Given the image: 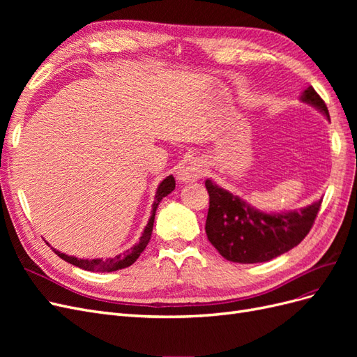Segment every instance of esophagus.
<instances>
[{"mask_svg": "<svg viewBox=\"0 0 357 357\" xmlns=\"http://www.w3.org/2000/svg\"><path fill=\"white\" fill-rule=\"evenodd\" d=\"M205 172V164L202 159L192 158L181 164L178 169V180L181 181H197L199 180Z\"/></svg>", "mask_w": 357, "mask_h": 357, "instance_id": "1", "label": "esophagus"}]
</instances>
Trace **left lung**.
<instances>
[{
  "mask_svg": "<svg viewBox=\"0 0 357 357\" xmlns=\"http://www.w3.org/2000/svg\"><path fill=\"white\" fill-rule=\"evenodd\" d=\"M302 101L312 104L329 119L328 107L312 86L302 93ZM210 207L205 232L226 261L236 264H257L289 252L311 231L321 201L301 211L266 214L247 205L228 190L205 181Z\"/></svg>",
  "mask_w": 357,
  "mask_h": 357,
  "instance_id": "8db88e82",
  "label": "left lung"
}]
</instances>
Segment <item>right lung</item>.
<instances>
[{"instance_id":"add662e5","label":"right lung","mask_w":357,"mask_h":357,"mask_svg":"<svg viewBox=\"0 0 357 357\" xmlns=\"http://www.w3.org/2000/svg\"><path fill=\"white\" fill-rule=\"evenodd\" d=\"M176 188V180L172 176H168L164 181L160 183L158 190H156V197H155V204H153V210H152V215H150V220L146 226V229L142 235V238H139V243L137 245H134L131 250H128L123 255H119L114 257H109V259H79V257H73L68 255H63L58 250L53 248V252H55L61 259L63 261L79 266L84 271H96V273H112V271H117V269H122L126 268L129 265H132L138 256L143 253L144 248L147 247L149 241H150V236H152V231H153V222H155V214H156V208L159 202L162 201V198L167 197L168 193H171Z\"/></svg>"}]
</instances>
